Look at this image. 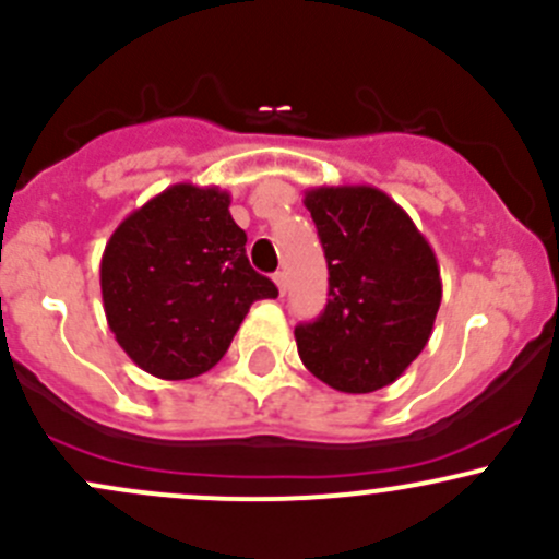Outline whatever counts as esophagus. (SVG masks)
<instances>
[{"label":"esophagus","mask_w":559,"mask_h":559,"mask_svg":"<svg viewBox=\"0 0 559 559\" xmlns=\"http://www.w3.org/2000/svg\"><path fill=\"white\" fill-rule=\"evenodd\" d=\"M273 281H275V286H278L281 295H284V292H286V273H275Z\"/></svg>","instance_id":"34e87169"}]
</instances>
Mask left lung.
I'll list each match as a JSON object with an SVG mask.
<instances>
[{
    "instance_id": "obj_1",
    "label": "left lung",
    "mask_w": 559,
    "mask_h": 559,
    "mask_svg": "<svg viewBox=\"0 0 559 559\" xmlns=\"http://www.w3.org/2000/svg\"><path fill=\"white\" fill-rule=\"evenodd\" d=\"M329 267L326 308L295 329L305 367L334 391L372 393L420 356L442 278L407 211L369 185L305 190Z\"/></svg>"
}]
</instances>
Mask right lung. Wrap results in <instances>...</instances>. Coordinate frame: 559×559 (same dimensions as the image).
Instances as JSON below:
<instances>
[{
  "instance_id": "obj_1",
  "label": "right lung",
  "mask_w": 559,
  "mask_h": 559,
  "mask_svg": "<svg viewBox=\"0 0 559 559\" xmlns=\"http://www.w3.org/2000/svg\"><path fill=\"white\" fill-rule=\"evenodd\" d=\"M107 324L160 380L209 372L257 299L278 297L246 257L230 192L179 181L128 214L102 257Z\"/></svg>"
}]
</instances>
